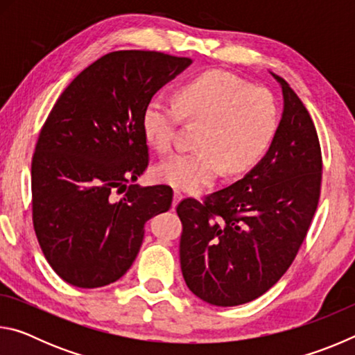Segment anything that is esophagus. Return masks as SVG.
<instances>
[{"instance_id":"1","label":"esophagus","mask_w":355,"mask_h":355,"mask_svg":"<svg viewBox=\"0 0 355 355\" xmlns=\"http://www.w3.org/2000/svg\"><path fill=\"white\" fill-rule=\"evenodd\" d=\"M182 199H183V194H182V192H180L178 189L173 191V200H172V207L175 208V207L178 205V202L182 200Z\"/></svg>"}]
</instances>
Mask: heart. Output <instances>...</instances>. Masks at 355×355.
Listing matches in <instances>:
<instances>
[{
  "instance_id": "b5f03b06",
  "label": "heart",
  "mask_w": 355,
  "mask_h": 355,
  "mask_svg": "<svg viewBox=\"0 0 355 355\" xmlns=\"http://www.w3.org/2000/svg\"><path fill=\"white\" fill-rule=\"evenodd\" d=\"M279 103L263 87H250L224 70H209L178 87L175 101L155 97L144 110L142 128L150 147L169 153L177 130L199 125L196 150L171 156L155 167V177L182 191H200L224 171L235 175L254 166L279 128Z\"/></svg>"
}]
</instances>
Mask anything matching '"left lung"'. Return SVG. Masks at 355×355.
Instances as JSON below:
<instances>
[{
	"mask_svg": "<svg viewBox=\"0 0 355 355\" xmlns=\"http://www.w3.org/2000/svg\"><path fill=\"white\" fill-rule=\"evenodd\" d=\"M284 117L266 156L244 178L177 205L186 285L205 302L233 307L275 285L296 258L321 196L322 155L307 107L277 75Z\"/></svg>",
	"mask_w": 355,
	"mask_h": 355,
	"instance_id": "1",
	"label": "left lung"
}]
</instances>
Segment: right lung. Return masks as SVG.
I'll use <instances>...</instances> for the list:
<instances>
[{
    "instance_id": "right-lung-1",
    "label": "right lung",
    "mask_w": 355,
    "mask_h": 355,
    "mask_svg": "<svg viewBox=\"0 0 355 355\" xmlns=\"http://www.w3.org/2000/svg\"><path fill=\"white\" fill-rule=\"evenodd\" d=\"M191 62L159 51L107 53L48 114L31 164L33 225L46 261L67 284L119 280L141 249L144 224L171 208L169 186L126 184L150 161L144 110Z\"/></svg>"
}]
</instances>
